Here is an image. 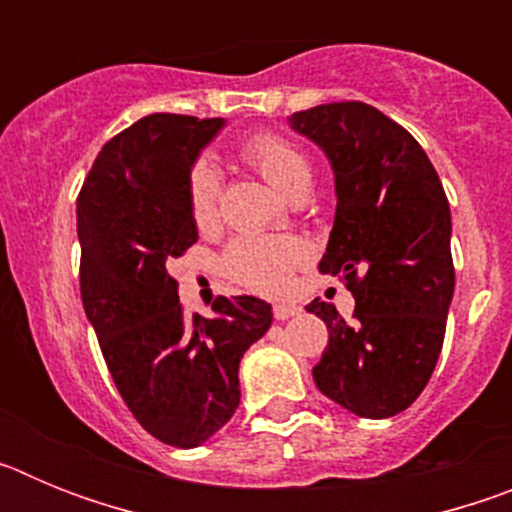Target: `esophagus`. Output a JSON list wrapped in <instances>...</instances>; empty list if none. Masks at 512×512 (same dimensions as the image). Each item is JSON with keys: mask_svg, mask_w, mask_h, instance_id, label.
<instances>
[{"mask_svg": "<svg viewBox=\"0 0 512 512\" xmlns=\"http://www.w3.org/2000/svg\"><path fill=\"white\" fill-rule=\"evenodd\" d=\"M274 318L277 320H287L292 318V315H300V307L297 305H274Z\"/></svg>", "mask_w": 512, "mask_h": 512, "instance_id": "34e87169", "label": "esophagus"}]
</instances>
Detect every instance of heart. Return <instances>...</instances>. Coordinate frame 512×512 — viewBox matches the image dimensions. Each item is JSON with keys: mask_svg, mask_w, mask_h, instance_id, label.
<instances>
[{"mask_svg": "<svg viewBox=\"0 0 512 512\" xmlns=\"http://www.w3.org/2000/svg\"><path fill=\"white\" fill-rule=\"evenodd\" d=\"M238 156L259 171L271 187L284 197L310 192L312 164L310 158L277 133L261 130L238 146ZM220 174L215 166L200 161L189 169L187 205L192 223L200 230H210L220 217ZM307 259V248L295 238H269V235H246L225 251V271L243 287L261 295H282L289 287L292 271Z\"/></svg>", "mask_w": 512, "mask_h": 512, "instance_id": "heart-1", "label": "heart"}]
</instances>
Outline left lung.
Here are the masks:
<instances>
[{
  "label": "left lung",
  "instance_id": "8db88e82",
  "mask_svg": "<svg viewBox=\"0 0 512 512\" xmlns=\"http://www.w3.org/2000/svg\"><path fill=\"white\" fill-rule=\"evenodd\" d=\"M336 174V220L318 269L354 295V323L312 300L328 346L312 369L318 390L361 418L408 410L436 369L454 297L451 210L418 140L364 102L295 112Z\"/></svg>",
  "mask_w": 512,
  "mask_h": 512
}]
</instances>
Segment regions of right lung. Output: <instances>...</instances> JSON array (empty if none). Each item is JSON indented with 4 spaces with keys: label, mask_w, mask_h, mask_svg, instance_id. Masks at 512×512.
I'll return each mask as SVG.
<instances>
[{
    "label": "right lung",
    "mask_w": 512,
    "mask_h": 512,
    "mask_svg": "<svg viewBox=\"0 0 512 512\" xmlns=\"http://www.w3.org/2000/svg\"><path fill=\"white\" fill-rule=\"evenodd\" d=\"M223 117L158 112L107 140L76 200L81 302L117 392L143 428L194 449L233 418L238 364L271 325L256 297H217L215 318L179 305L169 274L197 243L187 176Z\"/></svg>",
    "instance_id": "1"
}]
</instances>
